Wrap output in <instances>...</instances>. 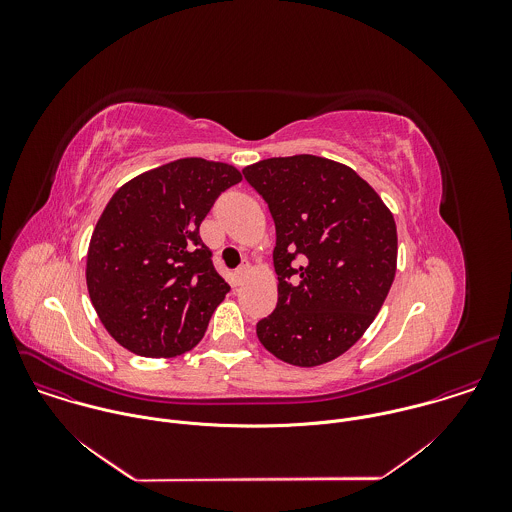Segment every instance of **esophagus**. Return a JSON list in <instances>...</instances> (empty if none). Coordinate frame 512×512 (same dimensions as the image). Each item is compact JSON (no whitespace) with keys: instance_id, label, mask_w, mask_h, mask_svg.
I'll return each instance as SVG.
<instances>
[{"instance_id":"34e87169","label":"esophagus","mask_w":512,"mask_h":512,"mask_svg":"<svg viewBox=\"0 0 512 512\" xmlns=\"http://www.w3.org/2000/svg\"><path fill=\"white\" fill-rule=\"evenodd\" d=\"M248 272H250V264L246 262V264H242L236 272H234V284L238 286V284H242L244 282V278L248 276Z\"/></svg>"}]
</instances>
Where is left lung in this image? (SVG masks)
Masks as SVG:
<instances>
[{"label":"left lung","instance_id":"8db88e82","mask_svg":"<svg viewBox=\"0 0 512 512\" xmlns=\"http://www.w3.org/2000/svg\"><path fill=\"white\" fill-rule=\"evenodd\" d=\"M242 173L276 224L278 305L256 335L284 363H329L363 337L394 282V217L365 179L325 157H270Z\"/></svg>","mask_w":512,"mask_h":512}]
</instances>
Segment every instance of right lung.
Masks as SVG:
<instances>
[{
  "mask_svg": "<svg viewBox=\"0 0 512 512\" xmlns=\"http://www.w3.org/2000/svg\"><path fill=\"white\" fill-rule=\"evenodd\" d=\"M236 167L177 159L122 185L90 238L86 286L106 331L140 357H177L205 335L230 286L199 226Z\"/></svg>",
  "mask_w": 512,
  "mask_h": 512,
  "instance_id": "right-lung-1",
  "label": "right lung"
}]
</instances>
